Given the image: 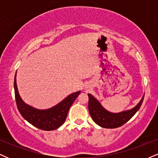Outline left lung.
I'll return each instance as SVG.
<instances>
[{
    "instance_id": "1",
    "label": "left lung",
    "mask_w": 158,
    "mask_h": 158,
    "mask_svg": "<svg viewBox=\"0 0 158 158\" xmlns=\"http://www.w3.org/2000/svg\"><path fill=\"white\" fill-rule=\"evenodd\" d=\"M88 110L92 119L99 126L106 128H118L128 122L139 109L144 99L143 96L138 104L131 110L119 113H111L105 109L100 102L91 94H88Z\"/></svg>"
}]
</instances>
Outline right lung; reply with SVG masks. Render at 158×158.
Masks as SVG:
<instances>
[{
	"label": "right lung",
	"instance_id": "obj_1",
	"mask_svg": "<svg viewBox=\"0 0 158 158\" xmlns=\"http://www.w3.org/2000/svg\"><path fill=\"white\" fill-rule=\"evenodd\" d=\"M14 89L16 105L21 116L32 126L44 131L55 130L64 123L70 106L81 92L77 91L70 94L51 108L39 110L27 105L21 99L16 84V74L14 79Z\"/></svg>",
	"mask_w": 158,
	"mask_h": 158
}]
</instances>
